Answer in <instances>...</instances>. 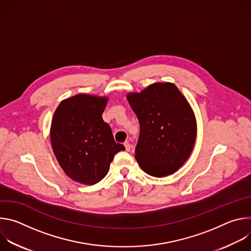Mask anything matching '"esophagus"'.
Segmentation results:
<instances>
[{
	"instance_id": "34e87169",
	"label": "esophagus",
	"mask_w": 251,
	"mask_h": 251,
	"mask_svg": "<svg viewBox=\"0 0 251 251\" xmlns=\"http://www.w3.org/2000/svg\"><path fill=\"white\" fill-rule=\"evenodd\" d=\"M124 146H125V148H126V151H130V150H131V144H130V143H129L128 141L124 143Z\"/></svg>"
}]
</instances>
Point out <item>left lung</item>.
I'll use <instances>...</instances> for the list:
<instances>
[{"instance_id":"1","label":"left lung","mask_w":251,"mask_h":251,"mask_svg":"<svg viewBox=\"0 0 251 251\" xmlns=\"http://www.w3.org/2000/svg\"><path fill=\"white\" fill-rule=\"evenodd\" d=\"M127 99L138 117L140 135L135 158L150 176L162 177L181 168L191 155L197 122L186 97L170 82L151 84Z\"/></svg>"}]
</instances>
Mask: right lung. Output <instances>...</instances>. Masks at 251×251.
<instances>
[{"mask_svg":"<svg viewBox=\"0 0 251 251\" xmlns=\"http://www.w3.org/2000/svg\"><path fill=\"white\" fill-rule=\"evenodd\" d=\"M107 100L87 94L69 97L57 106L51 121L50 141L58 164L83 185L100 182L115 154L125 150L102 119Z\"/></svg>","mask_w":251,"mask_h":251,"instance_id":"obj_1","label":"right lung"}]
</instances>
